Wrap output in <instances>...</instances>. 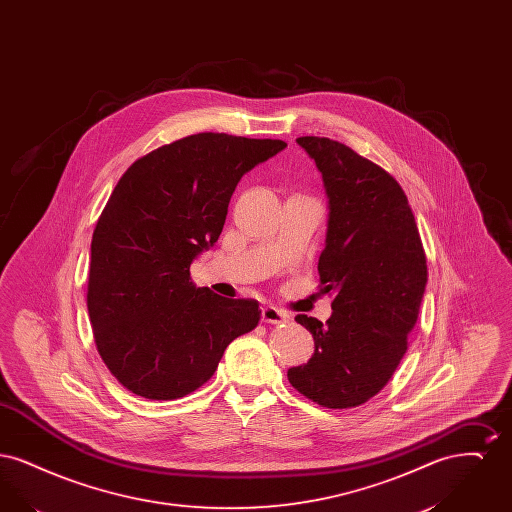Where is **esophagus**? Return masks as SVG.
Segmentation results:
<instances>
[{"label": "esophagus", "mask_w": 512, "mask_h": 512, "mask_svg": "<svg viewBox=\"0 0 512 512\" xmlns=\"http://www.w3.org/2000/svg\"><path fill=\"white\" fill-rule=\"evenodd\" d=\"M261 320L268 322V324H282V322L290 320V315L280 311V309H276V307H272V305H268V307L261 311Z\"/></svg>", "instance_id": "esophagus-1"}]
</instances>
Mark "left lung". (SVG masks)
Segmentation results:
<instances>
[{
  "mask_svg": "<svg viewBox=\"0 0 512 512\" xmlns=\"http://www.w3.org/2000/svg\"><path fill=\"white\" fill-rule=\"evenodd\" d=\"M322 174L328 197L326 245L318 259L320 292L332 317L295 320L315 340L307 365L288 380L328 409L363 405L390 382L416 324L428 282L426 255L397 180L330 138H297Z\"/></svg>",
  "mask_w": 512,
  "mask_h": 512,
  "instance_id": "1",
  "label": "left lung"
}]
</instances>
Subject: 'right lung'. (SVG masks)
I'll return each mask as SVG.
<instances>
[{"label": "right lung", "instance_id": "obj_1", "mask_svg": "<svg viewBox=\"0 0 512 512\" xmlns=\"http://www.w3.org/2000/svg\"><path fill=\"white\" fill-rule=\"evenodd\" d=\"M284 147L201 132L122 174L92 236L88 313L99 355L126 390L184 397L215 374L230 341L259 324L255 299L195 288L190 265L219 240L245 172Z\"/></svg>", "mask_w": 512, "mask_h": 512}]
</instances>
